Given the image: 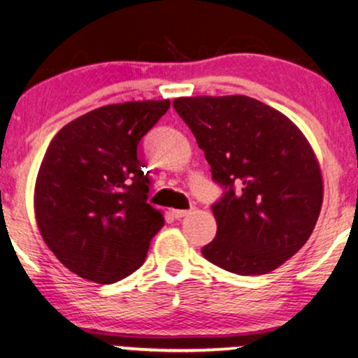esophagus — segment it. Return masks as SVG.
<instances>
[{"label": "esophagus", "mask_w": 358, "mask_h": 358, "mask_svg": "<svg viewBox=\"0 0 358 358\" xmlns=\"http://www.w3.org/2000/svg\"><path fill=\"white\" fill-rule=\"evenodd\" d=\"M188 213H190V210H171V215H173L175 219H183Z\"/></svg>", "instance_id": "1"}]
</instances>
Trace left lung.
<instances>
[{
  "label": "left lung",
  "instance_id": "left-lung-1",
  "mask_svg": "<svg viewBox=\"0 0 358 358\" xmlns=\"http://www.w3.org/2000/svg\"><path fill=\"white\" fill-rule=\"evenodd\" d=\"M173 108L224 188L203 257L241 276L279 268L306 244L322 210V171L305 134L248 96L178 97Z\"/></svg>",
  "mask_w": 358,
  "mask_h": 358
}]
</instances>
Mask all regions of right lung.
I'll list each match as a JSON object with an SVG mask.
<instances>
[{
	"instance_id": "right-lung-1",
	"label": "right lung",
	"mask_w": 358,
	"mask_h": 358,
	"mask_svg": "<svg viewBox=\"0 0 358 358\" xmlns=\"http://www.w3.org/2000/svg\"><path fill=\"white\" fill-rule=\"evenodd\" d=\"M168 109L170 101L104 106L73 119L48 145L35 183L36 224L77 276L121 281L141 268L165 225L148 203L138 145Z\"/></svg>"
}]
</instances>
